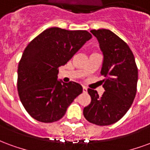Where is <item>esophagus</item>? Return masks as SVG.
I'll return each instance as SVG.
<instances>
[{
	"label": "esophagus",
	"mask_w": 150,
	"mask_h": 150,
	"mask_svg": "<svg viewBox=\"0 0 150 150\" xmlns=\"http://www.w3.org/2000/svg\"><path fill=\"white\" fill-rule=\"evenodd\" d=\"M83 91L84 93H86V92L88 91V88H86V87H83Z\"/></svg>",
	"instance_id": "34e87169"
}]
</instances>
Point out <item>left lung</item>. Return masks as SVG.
<instances>
[{
    "label": "left lung",
    "mask_w": 150,
    "mask_h": 150,
    "mask_svg": "<svg viewBox=\"0 0 150 150\" xmlns=\"http://www.w3.org/2000/svg\"><path fill=\"white\" fill-rule=\"evenodd\" d=\"M103 53L100 74L104 76V91L88 89L91 101L83 108V116L97 125H110L125 115L134 100L138 71L129 46L109 30H92Z\"/></svg>",
    "instance_id": "1"
}]
</instances>
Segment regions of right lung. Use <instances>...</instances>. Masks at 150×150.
I'll return each mask as SVG.
<instances>
[{"instance_id": "1", "label": "right lung", "mask_w": 150, "mask_h": 150, "mask_svg": "<svg viewBox=\"0 0 150 150\" xmlns=\"http://www.w3.org/2000/svg\"><path fill=\"white\" fill-rule=\"evenodd\" d=\"M86 30L46 29L25 49L18 69V91L25 109L40 122L57 121L81 94L75 82L58 79L59 67L65 65L91 39Z\"/></svg>"}]
</instances>
